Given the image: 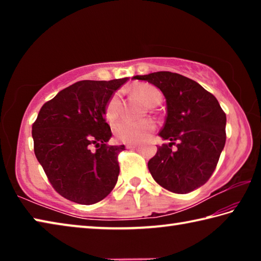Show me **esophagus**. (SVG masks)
I'll use <instances>...</instances> for the list:
<instances>
[{
	"instance_id": "obj_1",
	"label": "esophagus",
	"mask_w": 261,
	"mask_h": 261,
	"mask_svg": "<svg viewBox=\"0 0 261 261\" xmlns=\"http://www.w3.org/2000/svg\"><path fill=\"white\" fill-rule=\"evenodd\" d=\"M125 147L126 148H136V147H138V144H126Z\"/></svg>"
}]
</instances>
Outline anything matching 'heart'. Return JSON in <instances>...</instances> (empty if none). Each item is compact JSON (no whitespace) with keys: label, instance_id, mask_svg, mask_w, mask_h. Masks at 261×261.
Masks as SVG:
<instances>
[{"label":"heart","instance_id":"b5f03b06","mask_svg":"<svg viewBox=\"0 0 261 261\" xmlns=\"http://www.w3.org/2000/svg\"><path fill=\"white\" fill-rule=\"evenodd\" d=\"M132 91L146 103L148 107H155L162 100V93L158 87L151 84H138L132 87ZM121 113V98L118 93L110 96L106 105V117L108 121H115ZM155 129V123L152 118L131 120L122 118L114 125V135L117 140L124 144H136L146 138L148 134Z\"/></svg>","mask_w":261,"mask_h":261}]
</instances>
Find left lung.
Returning a JSON list of instances; mask_svg holds the SVG:
<instances>
[{"label":"left lung","instance_id":"left-lung-1","mask_svg":"<svg viewBox=\"0 0 261 261\" xmlns=\"http://www.w3.org/2000/svg\"><path fill=\"white\" fill-rule=\"evenodd\" d=\"M160 88L167 116L159 136L169 140L148 161L158 184L174 193H189L211 178L226 144V113L215 96L182 74L158 71L135 76ZM176 145V149L171 148Z\"/></svg>","mask_w":261,"mask_h":261}]
</instances>
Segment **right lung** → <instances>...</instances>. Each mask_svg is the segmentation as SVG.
<instances>
[{
  "mask_svg": "<svg viewBox=\"0 0 261 261\" xmlns=\"http://www.w3.org/2000/svg\"><path fill=\"white\" fill-rule=\"evenodd\" d=\"M126 81L77 82L39 112L32 125L35 156L51 187L65 199L92 205L116 185L117 158L125 147L107 145L112 130L105 115L109 98Z\"/></svg>",
  "mask_w": 261,
  "mask_h": 261,
  "instance_id": "obj_1",
  "label": "right lung"
}]
</instances>
